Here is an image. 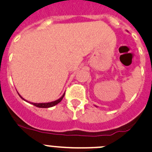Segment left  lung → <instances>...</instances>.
Returning a JSON list of instances; mask_svg holds the SVG:
<instances>
[{
	"instance_id": "1",
	"label": "left lung",
	"mask_w": 152,
	"mask_h": 152,
	"mask_svg": "<svg viewBox=\"0 0 152 152\" xmlns=\"http://www.w3.org/2000/svg\"><path fill=\"white\" fill-rule=\"evenodd\" d=\"M96 106V107H97V106Z\"/></svg>"
}]
</instances>
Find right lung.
Listing matches in <instances>:
<instances>
[{"label":"right lung","instance_id":"add662e5","mask_svg":"<svg viewBox=\"0 0 152 152\" xmlns=\"http://www.w3.org/2000/svg\"><path fill=\"white\" fill-rule=\"evenodd\" d=\"M18 94H19V96H20V97H21V98L23 99V100H25V101H26L27 103H31V104L34 105V106H37V107H38V108H50V107H52V106H55V105H57V104H58V103H59L60 102H61V100H62V99L64 98V95H65V92H64V94H63V95L61 96V97H60L59 99H58V100H55V101L49 102V103H31V102L28 101V100H25V99L23 98V97H22L21 96H20V94H19L18 92Z\"/></svg>","mask_w":152,"mask_h":152}]
</instances>
